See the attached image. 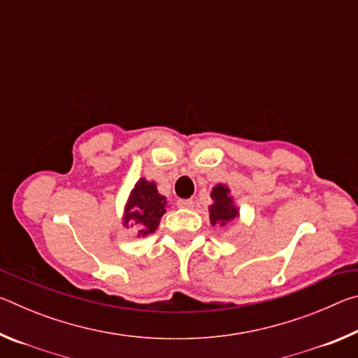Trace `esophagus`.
<instances>
[{
    "instance_id": "obj_1",
    "label": "esophagus",
    "mask_w": 358,
    "mask_h": 358,
    "mask_svg": "<svg viewBox=\"0 0 358 358\" xmlns=\"http://www.w3.org/2000/svg\"><path fill=\"white\" fill-rule=\"evenodd\" d=\"M177 205L180 208H192L194 207V202L191 201V199H180V201L177 202Z\"/></svg>"
}]
</instances>
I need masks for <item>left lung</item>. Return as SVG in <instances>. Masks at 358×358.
I'll return each instance as SVG.
<instances>
[{
  "mask_svg": "<svg viewBox=\"0 0 358 358\" xmlns=\"http://www.w3.org/2000/svg\"><path fill=\"white\" fill-rule=\"evenodd\" d=\"M210 197L213 203L208 207L210 213V224L211 226L224 227L229 222H232L235 217L240 216V208L237 207V202L232 194H230V187L224 183H217L213 186L210 192Z\"/></svg>",
  "mask_w": 358,
  "mask_h": 358,
  "instance_id": "left-lung-1",
  "label": "left lung"
}]
</instances>
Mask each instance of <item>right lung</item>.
<instances>
[{
    "mask_svg": "<svg viewBox=\"0 0 358 358\" xmlns=\"http://www.w3.org/2000/svg\"><path fill=\"white\" fill-rule=\"evenodd\" d=\"M167 207V199L157 191L155 181L141 178L124 203L121 224L128 229L134 227L137 238H145L156 232Z\"/></svg>",
    "mask_w": 358,
    "mask_h": 358,
    "instance_id": "obj_1",
    "label": "right lung"
}]
</instances>
